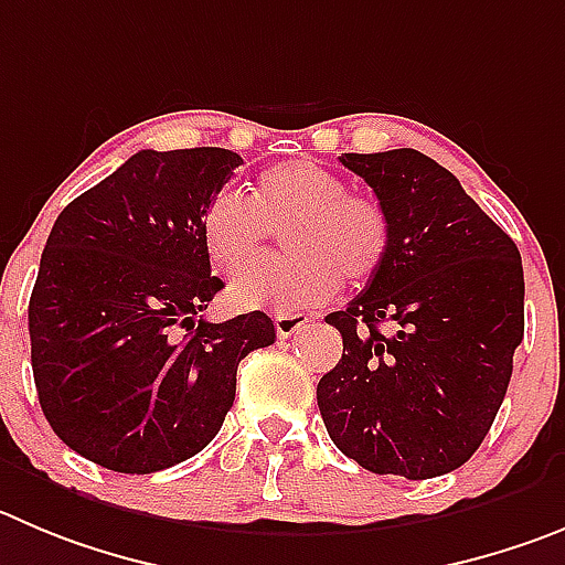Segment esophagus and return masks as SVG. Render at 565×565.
<instances>
[{"instance_id": "34e87169", "label": "esophagus", "mask_w": 565, "mask_h": 565, "mask_svg": "<svg viewBox=\"0 0 565 565\" xmlns=\"http://www.w3.org/2000/svg\"><path fill=\"white\" fill-rule=\"evenodd\" d=\"M273 323H276V334L287 340V337L298 334V331L309 323V318H307V315H298V312H295V315L278 312L276 318H273Z\"/></svg>"}]
</instances>
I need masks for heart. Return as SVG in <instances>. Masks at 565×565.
I'll return each instance as SVG.
<instances>
[{"label": "heart", "mask_w": 565, "mask_h": 565, "mask_svg": "<svg viewBox=\"0 0 565 565\" xmlns=\"http://www.w3.org/2000/svg\"><path fill=\"white\" fill-rule=\"evenodd\" d=\"M284 228V250L292 256L242 276L228 292L234 307L281 315L320 307L340 289L342 276L351 284L371 281L390 250L382 203L348 192L340 175L309 158L258 172L250 200L223 189L200 220L205 253L225 276L245 273Z\"/></svg>", "instance_id": "1"}]
</instances>
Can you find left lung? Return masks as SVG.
<instances>
[{
    "instance_id": "8db88e82",
    "label": "left lung",
    "mask_w": 565,
    "mask_h": 565,
    "mask_svg": "<svg viewBox=\"0 0 565 565\" xmlns=\"http://www.w3.org/2000/svg\"><path fill=\"white\" fill-rule=\"evenodd\" d=\"M340 161L387 211L390 250L326 318L342 360L318 382L320 415L337 449L367 471L440 477L471 460L508 393L524 340L521 253L424 152Z\"/></svg>"
}]
</instances>
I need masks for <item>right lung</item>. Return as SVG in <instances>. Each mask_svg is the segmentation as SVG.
<instances>
[{
  "instance_id": "add662e5",
  "label": "right lung",
  "mask_w": 565,
  "mask_h": 565,
  "mask_svg": "<svg viewBox=\"0 0 565 565\" xmlns=\"http://www.w3.org/2000/svg\"><path fill=\"white\" fill-rule=\"evenodd\" d=\"M239 163L223 147L141 150L52 225L28 312L35 390L52 431L108 471L203 451L239 362L276 342L265 312L200 318L223 289L200 220Z\"/></svg>"
}]
</instances>
